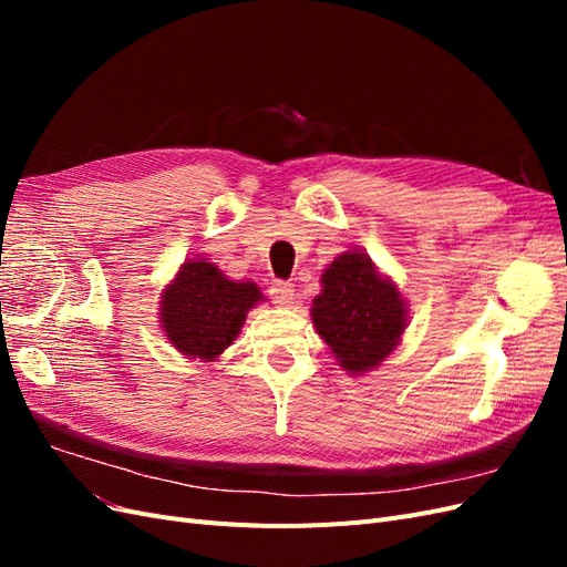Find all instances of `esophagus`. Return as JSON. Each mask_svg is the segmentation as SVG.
<instances>
[{"mask_svg":"<svg viewBox=\"0 0 567 567\" xmlns=\"http://www.w3.org/2000/svg\"><path fill=\"white\" fill-rule=\"evenodd\" d=\"M269 296H271L274 302L290 305V302H293V296H296V286L288 284V281H274L271 288H269Z\"/></svg>","mask_w":567,"mask_h":567,"instance_id":"obj_1","label":"esophagus"}]
</instances>
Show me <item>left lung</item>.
Wrapping results in <instances>:
<instances>
[{
    "mask_svg": "<svg viewBox=\"0 0 567 567\" xmlns=\"http://www.w3.org/2000/svg\"><path fill=\"white\" fill-rule=\"evenodd\" d=\"M321 284L312 321L338 364L352 375L381 367L406 329V305L398 286L362 250L338 255L323 269Z\"/></svg>",
    "mask_w": 567,
    "mask_h": 567,
    "instance_id": "1",
    "label": "left lung"
}]
</instances>
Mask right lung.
Segmentation results:
<instances>
[{
	"label": "right lung",
	"mask_w": 567,
	"mask_h": 567,
	"mask_svg": "<svg viewBox=\"0 0 567 567\" xmlns=\"http://www.w3.org/2000/svg\"><path fill=\"white\" fill-rule=\"evenodd\" d=\"M262 298L252 281H231L213 262L186 260L161 296V326L184 357L213 362Z\"/></svg>",
	"instance_id": "right-lung-1"
}]
</instances>
